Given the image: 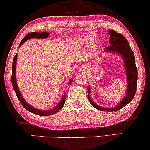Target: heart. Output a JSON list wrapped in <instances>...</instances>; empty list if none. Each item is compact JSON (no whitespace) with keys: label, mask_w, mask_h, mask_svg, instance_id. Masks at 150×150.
Here are the masks:
<instances>
[{"label":"heart","mask_w":150,"mask_h":150,"mask_svg":"<svg viewBox=\"0 0 150 150\" xmlns=\"http://www.w3.org/2000/svg\"><path fill=\"white\" fill-rule=\"evenodd\" d=\"M96 40V36L95 35H88L83 36L79 38V42L81 44H88L90 42H94Z\"/></svg>","instance_id":"heart-1"}]
</instances>
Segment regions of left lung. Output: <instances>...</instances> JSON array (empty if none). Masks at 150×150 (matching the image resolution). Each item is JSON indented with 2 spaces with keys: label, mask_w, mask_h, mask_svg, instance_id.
<instances>
[{
  "label": "left lung",
  "mask_w": 150,
  "mask_h": 150,
  "mask_svg": "<svg viewBox=\"0 0 150 150\" xmlns=\"http://www.w3.org/2000/svg\"><path fill=\"white\" fill-rule=\"evenodd\" d=\"M109 34L110 35V40H109V45L105 49V51H112V52L119 53L122 55L124 60H125V69L127 71V82H128V89H127V95L122 101L119 103L117 106L113 108H105L103 107L97 106L96 103L92 101L91 98L90 97V87L88 90V99L92 106L95 108L102 111H117L122 108L124 106L130 102L134 98L136 94V88H137V81H138V71L137 67L136 66V60L135 56L133 52L132 48L128 43L127 39L122 35L119 33H117L114 30H108Z\"/></svg>",
  "instance_id": "8db88e82"
}]
</instances>
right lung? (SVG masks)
I'll list each match as a JSON object with an SVG mask.
<instances>
[{"label":"right lung","mask_w":150,"mask_h":150,"mask_svg":"<svg viewBox=\"0 0 150 150\" xmlns=\"http://www.w3.org/2000/svg\"><path fill=\"white\" fill-rule=\"evenodd\" d=\"M49 33H46V32H44V33L32 32V33H28L26 35H25L23 38V40H21V42H20L19 47L22 44H23L24 42L26 41V40H29V39H30V38H38V39L47 38V37L49 36ZM16 59H17V55H16L14 57V59H13V62H12V84L13 88H14V91H15V92H16V96H17V98L18 99V100H19L20 103H21L22 106H23L25 109H26L27 110H28V111L33 112V113H34V114L38 115H41V116L51 115L56 113V112H58L60 109H62L64 104V102H65V98H66L65 94L63 95L62 99H61L60 102L59 103V104L58 105V106H57L55 108H54L53 109H51V110H46V111H44V110H38V109L33 108L32 106H30V105H29L28 103L26 102V101L24 100V99L21 96V93H20L19 90H18V86H17V85H16V77H15V71H16L15 70H16ZM71 81H72V79L69 81V85L71 84Z\"/></svg>","instance_id":"right-lung-1"}]
</instances>
